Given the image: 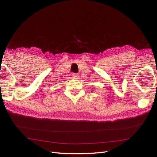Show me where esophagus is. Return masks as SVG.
<instances>
[{
    "label": "esophagus",
    "instance_id": "34e87169",
    "mask_svg": "<svg viewBox=\"0 0 157 157\" xmlns=\"http://www.w3.org/2000/svg\"><path fill=\"white\" fill-rule=\"evenodd\" d=\"M72 77H73V78H78V75L77 73H73V74L72 75Z\"/></svg>",
    "mask_w": 157,
    "mask_h": 157
}]
</instances>
